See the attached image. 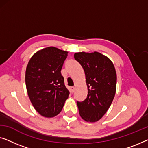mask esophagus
Listing matches in <instances>:
<instances>
[{
  "label": "esophagus",
  "instance_id": "34e87169",
  "mask_svg": "<svg viewBox=\"0 0 148 148\" xmlns=\"http://www.w3.org/2000/svg\"><path fill=\"white\" fill-rule=\"evenodd\" d=\"M71 91L72 93L74 92V91H75V87L74 86L71 87Z\"/></svg>",
  "mask_w": 148,
  "mask_h": 148
}]
</instances>
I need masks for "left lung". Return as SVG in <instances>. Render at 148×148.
<instances>
[{
	"instance_id": "obj_1",
	"label": "left lung",
	"mask_w": 148,
	"mask_h": 148,
	"mask_svg": "<svg viewBox=\"0 0 148 148\" xmlns=\"http://www.w3.org/2000/svg\"><path fill=\"white\" fill-rule=\"evenodd\" d=\"M86 75L88 96L77 102L79 113L87 122H97L107 112L115 96L116 73L109 58L98 52H79L74 54Z\"/></svg>"
}]
</instances>
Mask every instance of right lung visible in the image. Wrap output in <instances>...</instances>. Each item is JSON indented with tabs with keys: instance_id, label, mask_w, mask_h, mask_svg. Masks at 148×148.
Returning <instances> with one entry per match:
<instances>
[{
	"instance_id": "obj_1",
	"label": "right lung",
	"mask_w": 148,
	"mask_h": 148,
	"mask_svg": "<svg viewBox=\"0 0 148 148\" xmlns=\"http://www.w3.org/2000/svg\"><path fill=\"white\" fill-rule=\"evenodd\" d=\"M67 56L68 52L50 46L36 52L28 62L25 71L27 94L42 116L58 115L69 95L60 73Z\"/></svg>"
}]
</instances>
